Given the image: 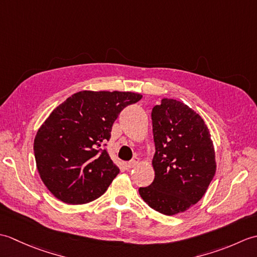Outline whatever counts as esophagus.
I'll list each match as a JSON object with an SVG mask.
<instances>
[{
    "label": "esophagus",
    "mask_w": 257,
    "mask_h": 257,
    "mask_svg": "<svg viewBox=\"0 0 257 257\" xmlns=\"http://www.w3.org/2000/svg\"><path fill=\"white\" fill-rule=\"evenodd\" d=\"M139 162H140V159H139L138 157H136V158H134V159H133L132 161L125 162L124 167H125V169H133V168H135L136 166H137Z\"/></svg>",
    "instance_id": "1"
}]
</instances>
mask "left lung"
Here are the masks:
<instances>
[{"label": "left lung", "instance_id": "8db88e82", "mask_svg": "<svg viewBox=\"0 0 257 257\" xmlns=\"http://www.w3.org/2000/svg\"><path fill=\"white\" fill-rule=\"evenodd\" d=\"M151 119L155 180L139 194L154 210L176 215L205 194L216 171L214 146L204 120L181 101L163 98Z\"/></svg>", "mask_w": 257, "mask_h": 257}]
</instances>
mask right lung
<instances>
[{"mask_svg": "<svg viewBox=\"0 0 257 257\" xmlns=\"http://www.w3.org/2000/svg\"><path fill=\"white\" fill-rule=\"evenodd\" d=\"M143 95L83 90L57 106L37 130L34 154L43 183L59 201L85 204L106 192L119 173L100 150L122 109Z\"/></svg>", "mask_w": 257, "mask_h": 257, "instance_id": "1", "label": "right lung"}]
</instances>
